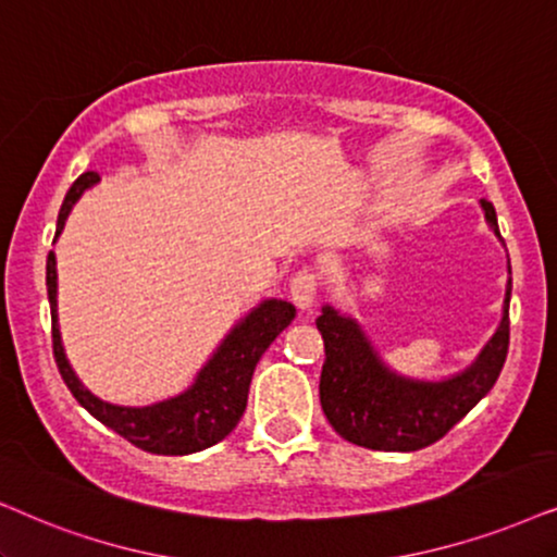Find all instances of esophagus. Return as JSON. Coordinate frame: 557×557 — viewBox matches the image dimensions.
Wrapping results in <instances>:
<instances>
[{"instance_id":"34e87169","label":"esophagus","mask_w":557,"mask_h":557,"mask_svg":"<svg viewBox=\"0 0 557 557\" xmlns=\"http://www.w3.org/2000/svg\"><path fill=\"white\" fill-rule=\"evenodd\" d=\"M315 293H319V274L313 270L295 272V277L290 280V298L300 311H308L313 306Z\"/></svg>"}]
</instances>
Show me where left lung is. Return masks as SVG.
<instances>
[{
  "label": "left lung",
  "mask_w": 557,
  "mask_h": 557,
  "mask_svg": "<svg viewBox=\"0 0 557 557\" xmlns=\"http://www.w3.org/2000/svg\"><path fill=\"white\" fill-rule=\"evenodd\" d=\"M481 208L488 228L504 244L494 206L481 200ZM509 300L511 280L494 336L473 364L445 380L408 377L388 368L360 323L326 302L315 326L326 349L319 396L329 424L351 445L383 453H413L434 445L494 388L509 351Z\"/></svg>",
  "instance_id": "left-lung-1"
}]
</instances>
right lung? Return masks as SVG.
<instances>
[{"label": "right lung", "instance_id": "right-lung-1", "mask_svg": "<svg viewBox=\"0 0 557 557\" xmlns=\"http://www.w3.org/2000/svg\"><path fill=\"white\" fill-rule=\"evenodd\" d=\"M100 182L97 172H84L74 182L55 223V238L61 236L63 223L76 206V200ZM46 287L51 302L53 321V357L59 372L74 398L104 426L117 432L131 445L153 455H193L213 447L234 432L238 419L244 417L249 383L257 362L262 360L267 347L277 339L295 319V306L287 300L267 298L251 308L234 329L223 336L210 360L195 375V383L180 396L157 400L151 406H117L97 398L87 385L76 377L66 360L59 331V274H55V255L51 251L46 262Z\"/></svg>", "mask_w": 557, "mask_h": 557}]
</instances>
